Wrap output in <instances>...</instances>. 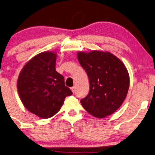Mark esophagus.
Here are the masks:
<instances>
[{
  "instance_id": "esophagus-1",
  "label": "esophagus",
  "mask_w": 155,
  "mask_h": 155,
  "mask_svg": "<svg viewBox=\"0 0 155 155\" xmlns=\"http://www.w3.org/2000/svg\"><path fill=\"white\" fill-rule=\"evenodd\" d=\"M71 89L72 92H73V93L75 92V87H74V86H73V87H71Z\"/></svg>"
}]
</instances>
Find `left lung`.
<instances>
[{"instance_id": "obj_1", "label": "left lung", "mask_w": 155, "mask_h": 155, "mask_svg": "<svg viewBox=\"0 0 155 155\" xmlns=\"http://www.w3.org/2000/svg\"><path fill=\"white\" fill-rule=\"evenodd\" d=\"M78 59L90 84L88 94L81 100L82 106L99 118L111 115L122 105L128 91L130 78L124 64L108 51H80Z\"/></svg>"}]
</instances>
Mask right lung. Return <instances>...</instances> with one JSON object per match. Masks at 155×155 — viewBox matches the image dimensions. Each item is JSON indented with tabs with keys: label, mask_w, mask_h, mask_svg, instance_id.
I'll return each instance as SVG.
<instances>
[{
	"label": "right lung",
	"mask_w": 155,
	"mask_h": 155,
	"mask_svg": "<svg viewBox=\"0 0 155 155\" xmlns=\"http://www.w3.org/2000/svg\"><path fill=\"white\" fill-rule=\"evenodd\" d=\"M57 54L45 51L31 59L19 74L18 94L24 106L41 118H49L60 110L72 91L55 69Z\"/></svg>",
	"instance_id": "obj_1"
}]
</instances>
